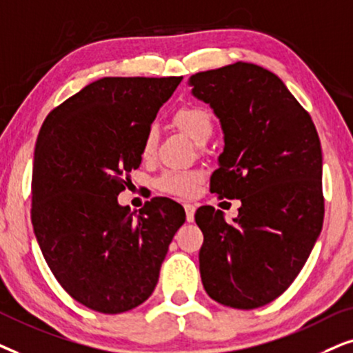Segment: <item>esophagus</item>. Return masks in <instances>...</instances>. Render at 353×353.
<instances>
[{
    "instance_id": "34e87169",
    "label": "esophagus",
    "mask_w": 353,
    "mask_h": 353,
    "mask_svg": "<svg viewBox=\"0 0 353 353\" xmlns=\"http://www.w3.org/2000/svg\"><path fill=\"white\" fill-rule=\"evenodd\" d=\"M184 210H185L187 223H194V218H195V206L192 205V203H185V205H184Z\"/></svg>"
}]
</instances>
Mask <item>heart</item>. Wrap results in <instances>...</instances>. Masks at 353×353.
<instances>
[{
  "label": "heart",
  "instance_id": "1",
  "mask_svg": "<svg viewBox=\"0 0 353 353\" xmlns=\"http://www.w3.org/2000/svg\"><path fill=\"white\" fill-rule=\"evenodd\" d=\"M174 124L185 132L196 143L208 142L213 134V121L210 112L201 106H182L174 112ZM159 134L157 128H148L143 135L140 154L143 159H152L157 153ZM200 174L194 171H166L158 179V187L168 194L179 196H189L194 194Z\"/></svg>",
  "mask_w": 353,
  "mask_h": 353
}]
</instances>
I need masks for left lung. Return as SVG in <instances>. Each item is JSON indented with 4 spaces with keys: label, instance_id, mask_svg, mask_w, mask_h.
Returning a JSON list of instances; mask_svg holds the SVG:
<instances>
[{
    "label": "left lung",
    "instance_id": "left-lung-1",
    "mask_svg": "<svg viewBox=\"0 0 353 353\" xmlns=\"http://www.w3.org/2000/svg\"><path fill=\"white\" fill-rule=\"evenodd\" d=\"M189 85L224 134L211 192L242 203L234 223L213 206L196 210L201 283L225 307H263L294 283L321 232L318 132L284 82L261 65L239 61L194 74Z\"/></svg>",
    "mask_w": 353,
    "mask_h": 353
}]
</instances>
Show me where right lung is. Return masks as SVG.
<instances>
[{
    "label": "right lung",
    "mask_w": 353,
    "mask_h": 353,
    "mask_svg": "<svg viewBox=\"0 0 353 353\" xmlns=\"http://www.w3.org/2000/svg\"><path fill=\"white\" fill-rule=\"evenodd\" d=\"M182 77H103L54 108L32 174V224L51 272L100 313L143 303L185 211L157 196L139 214L117 203L142 163L143 135Z\"/></svg>",
    "instance_id": "obj_1"
}]
</instances>
